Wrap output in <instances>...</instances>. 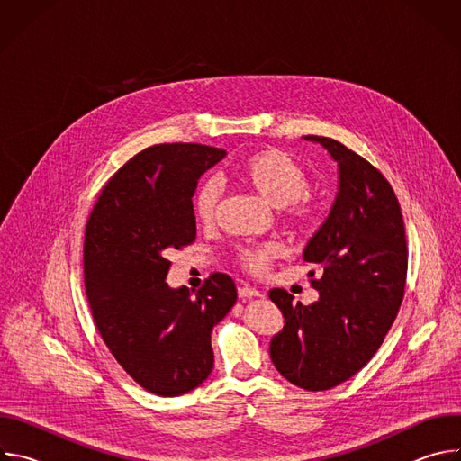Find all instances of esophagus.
I'll return each instance as SVG.
<instances>
[{
  "instance_id": "obj_1",
  "label": "esophagus",
  "mask_w": 461,
  "mask_h": 461,
  "mask_svg": "<svg viewBox=\"0 0 461 461\" xmlns=\"http://www.w3.org/2000/svg\"><path fill=\"white\" fill-rule=\"evenodd\" d=\"M239 297H240L242 301H246V299H253V297H262V294H260L258 290H255V288L244 285V286L239 288Z\"/></svg>"
}]
</instances>
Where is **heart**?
Segmentation results:
<instances>
[{
    "mask_svg": "<svg viewBox=\"0 0 461 461\" xmlns=\"http://www.w3.org/2000/svg\"><path fill=\"white\" fill-rule=\"evenodd\" d=\"M235 175L240 182L255 189L270 206L279 208L285 222L299 231H313L321 221V206L308 189L306 171L285 151L268 148L242 158ZM222 201V185L217 178H208L194 194V215L210 226L217 221ZM281 255L277 242H244L233 249V262L246 274L262 277Z\"/></svg>",
    "mask_w": 461,
    "mask_h": 461,
    "instance_id": "b5f03b06",
    "label": "heart"
}]
</instances>
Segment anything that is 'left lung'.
<instances>
[{
  "label": "left lung",
  "mask_w": 461,
  "mask_h": 461,
  "mask_svg": "<svg viewBox=\"0 0 461 461\" xmlns=\"http://www.w3.org/2000/svg\"><path fill=\"white\" fill-rule=\"evenodd\" d=\"M306 139L338 160L339 193L303 253L322 268L310 281L319 301L304 306L283 288L270 290L285 315L270 356L290 383L317 392L350 379L384 341L403 303L409 248L398 196L383 173L334 139Z\"/></svg>",
  "instance_id": "left-lung-1"
}]
</instances>
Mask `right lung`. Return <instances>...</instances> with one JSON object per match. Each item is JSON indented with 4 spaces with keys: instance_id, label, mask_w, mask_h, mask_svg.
I'll use <instances>...</instances> for the list:
<instances>
[{
    "instance_id": "right-lung-1",
    "label": "right lung",
    "mask_w": 461,
    "mask_h": 461,
    "mask_svg": "<svg viewBox=\"0 0 461 461\" xmlns=\"http://www.w3.org/2000/svg\"><path fill=\"white\" fill-rule=\"evenodd\" d=\"M224 155L203 144L146 148L107 180L86 226L84 281L98 332L120 366L162 398L212 374V330L237 301L221 272L194 295L166 283L171 251L196 235V182Z\"/></svg>"
}]
</instances>
